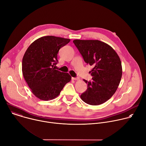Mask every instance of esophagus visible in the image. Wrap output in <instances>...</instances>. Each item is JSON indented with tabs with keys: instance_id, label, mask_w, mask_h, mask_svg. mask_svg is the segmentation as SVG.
<instances>
[{
	"instance_id": "34e87169",
	"label": "esophagus",
	"mask_w": 146,
	"mask_h": 146,
	"mask_svg": "<svg viewBox=\"0 0 146 146\" xmlns=\"http://www.w3.org/2000/svg\"><path fill=\"white\" fill-rule=\"evenodd\" d=\"M72 80H79V78H77V77H72Z\"/></svg>"
}]
</instances>
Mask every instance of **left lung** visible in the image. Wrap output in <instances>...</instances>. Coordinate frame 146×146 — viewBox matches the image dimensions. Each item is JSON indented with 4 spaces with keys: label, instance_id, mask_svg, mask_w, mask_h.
I'll use <instances>...</instances> for the list:
<instances>
[{
    "label": "left lung",
    "instance_id": "left-lung-1",
    "mask_svg": "<svg viewBox=\"0 0 146 146\" xmlns=\"http://www.w3.org/2000/svg\"><path fill=\"white\" fill-rule=\"evenodd\" d=\"M73 43L87 64L92 81H84L87 90L80 98L90 105H99L115 92L120 82L122 69L120 58L109 44L98 40H74Z\"/></svg>",
    "mask_w": 146,
    "mask_h": 146
}]
</instances>
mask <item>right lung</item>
<instances>
[{"mask_svg": "<svg viewBox=\"0 0 146 146\" xmlns=\"http://www.w3.org/2000/svg\"><path fill=\"white\" fill-rule=\"evenodd\" d=\"M70 41L54 36H43L34 41L27 50L23 59V74L37 98L46 101L55 99L71 80L69 73L54 67L58 63L59 49Z\"/></svg>", "mask_w": 146, "mask_h": 146, "instance_id": "1", "label": "right lung"}]
</instances>
